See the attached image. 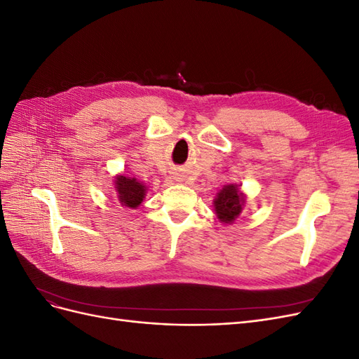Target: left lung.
<instances>
[{"label":"left lung","mask_w":359,"mask_h":359,"mask_svg":"<svg viewBox=\"0 0 359 359\" xmlns=\"http://www.w3.org/2000/svg\"><path fill=\"white\" fill-rule=\"evenodd\" d=\"M245 202L244 193H241L236 184L224 186L214 199V210L217 219L223 223H233L238 215L241 214L243 206Z\"/></svg>","instance_id":"8db88e82"}]
</instances>
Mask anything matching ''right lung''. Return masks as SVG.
<instances>
[{"instance_id": "right-lung-1", "label": "right lung", "mask_w": 359, "mask_h": 359, "mask_svg": "<svg viewBox=\"0 0 359 359\" xmlns=\"http://www.w3.org/2000/svg\"><path fill=\"white\" fill-rule=\"evenodd\" d=\"M115 190L118 193L119 203L133 210L142 203L147 193V187L142 182L126 175H118L115 178Z\"/></svg>"}]
</instances>
